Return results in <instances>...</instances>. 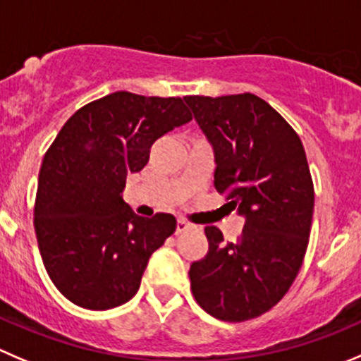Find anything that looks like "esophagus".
Instances as JSON below:
<instances>
[{
    "instance_id": "esophagus-1",
    "label": "esophagus",
    "mask_w": 361,
    "mask_h": 361,
    "mask_svg": "<svg viewBox=\"0 0 361 361\" xmlns=\"http://www.w3.org/2000/svg\"><path fill=\"white\" fill-rule=\"evenodd\" d=\"M190 228H191L190 221H186L184 218L177 219V228H175V232H177V234H183V232H186V230H190Z\"/></svg>"
}]
</instances>
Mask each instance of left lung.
Here are the masks:
<instances>
[{
	"label": "left lung",
	"instance_id": "left-lung-1",
	"mask_svg": "<svg viewBox=\"0 0 361 361\" xmlns=\"http://www.w3.org/2000/svg\"><path fill=\"white\" fill-rule=\"evenodd\" d=\"M214 149V188L246 218L238 241L205 226L209 252L190 267L191 293L219 321L266 314L303 264L314 214V183L300 136L264 99L188 95Z\"/></svg>",
	"mask_w": 361,
	"mask_h": 361
}]
</instances>
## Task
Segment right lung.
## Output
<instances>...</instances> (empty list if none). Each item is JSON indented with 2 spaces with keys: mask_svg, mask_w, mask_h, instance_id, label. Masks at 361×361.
I'll list each match as a JSON object with an SVG mask.
<instances>
[{
  "mask_svg": "<svg viewBox=\"0 0 361 361\" xmlns=\"http://www.w3.org/2000/svg\"><path fill=\"white\" fill-rule=\"evenodd\" d=\"M190 120L180 97L113 92L63 123L40 166L33 225L44 267L68 301L109 310L138 293L150 255L177 219L142 218L120 193L152 143Z\"/></svg>",
  "mask_w": 361,
  "mask_h": 361,
  "instance_id": "add662e5",
  "label": "right lung"
}]
</instances>
